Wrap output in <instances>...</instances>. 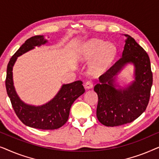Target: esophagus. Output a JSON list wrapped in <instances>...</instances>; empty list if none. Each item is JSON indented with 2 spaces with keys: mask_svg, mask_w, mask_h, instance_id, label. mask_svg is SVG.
<instances>
[{
  "mask_svg": "<svg viewBox=\"0 0 159 159\" xmlns=\"http://www.w3.org/2000/svg\"><path fill=\"white\" fill-rule=\"evenodd\" d=\"M84 87H85L86 89H91L93 87V83L92 81L89 80V81H87L84 84Z\"/></svg>",
  "mask_w": 159,
  "mask_h": 159,
  "instance_id": "obj_1",
  "label": "esophagus"
}]
</instances>
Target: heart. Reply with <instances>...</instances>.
Wrapping results in <instances>:
<instances>
[{
    "instance_id": "heart-1",
    "label": "heart",
    "mask_w": 159,
    "mask_h": 159,
    "mask_svg": "<svg viewBox=\"0 0 159 159\" xmlns=\"http://www.w3.org/2000/svg\"><path fill=\"white\" fill-rule=\"evenodd\" d=\"M116 54V48L114 44L93 38L82 45L78 51V58L81 61H90L95 58L90 67L93 71H100L109 66Z\"/></svg>"
}]
</instances>
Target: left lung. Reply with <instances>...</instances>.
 Masks as SVG:
<instances>
[{
  "instance_id": "left-lung-1",
  "label": "left lung",
  "mask_w": 159,
  "mask_h": 159,
  "mask_svg": "<svg viewBox=\"0 0 159 159\" xmlns=\"http://www.w3.org/2000/svg\"><path fill=\"white\" fill-rule=\"evenodd\" d=\"M125 36L121 57L99 77L100 82L94 87L98 97L97 118L107 127L123 125L138 118L146 109L153 84L148 55L133 38ZM130 62L135 66V80L127 88L116 89V75Z\"/></svg>"
}]
</instances>
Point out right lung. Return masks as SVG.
I'll return each mask as SVG.
<instances>
[{"mask_svg":"<svg viewBox=\"0 0 159 159\" xmlns=\"http://www.w3.org/2000/svg\"><path fill=\"white\" fill-rule=\"evenodd\" d=\"M48 42L43 35H36L27 39L19 48L8 62L6 71V88L12 107L18 118L28 127L40 129H56L66 122L71 106L84 93L80 80L63 84L53 99L42 106H32L21 101L17 95L13 82V66L17 58L35 46Z\"/></svg>","mask_w":159,"mask_h":159,"instance_id":"add662e5","label":"right lung"}]
</instances>
